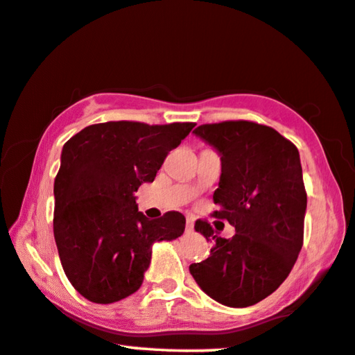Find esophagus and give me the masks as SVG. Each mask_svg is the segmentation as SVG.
<instances>
[{"mask_svg": "<svg viewBox=\"0 0 355 355\" xmlns=\"http://www.w3.org/2000/svg\"><path fill=\"white\" fill-rule=\"evenodd\" d=\"M194 230V221L191 218L187 219V232H193Z\"/></svg>", "mask_w": 355, "mask_h": 355, "instance_id": "34e87169", "label": "esophagus"}]
</instances>
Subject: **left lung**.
Listing matches in <instances>:
<instances>
[{
	"instance_id": "left-lung-1",
	"label": "left lung",
	"mask_w": 355,
	"mask_h": 355,
	"mask_svg": "<svg viewBox=\"0 0 355 355\" xmlns=\"http://www.w3.org/2000/svg\"><path fill=\"white\" fill-rule=\"evenodd\" d=\"M194 134L221 156L213 216L227 219L235 235L223 239L207 221H196L213 248L189 272L221 305L251 306L279 288L302 250L306 193L299 150L252 121L202 125Z\"/></svg>"
}]
</instances>
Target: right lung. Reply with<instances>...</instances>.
I'll use <instances>...</instances> for the list:
<instances>
[{"label": "right lung", "mask_w": 355, "mask_h": 355, "mask_svg": "<svg viewBox=\"0 0 355 355\" xmlns=\"http://www.w3.org/2000/svg\"><path fill=\"white\" fill-rule=\"evenodd\" d=\"M193 128L109 121L87 126L64 144L53 184V235L67 279L87 300L107 305L134 294L153 243L184 232L182 213L151 221L139 211L134 193L153 182L168 151Z\"/></svg>", "instance_id": "1"}]
</instances>
